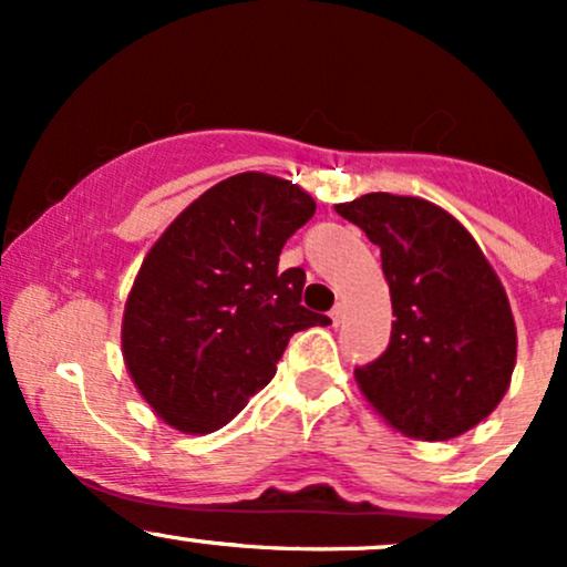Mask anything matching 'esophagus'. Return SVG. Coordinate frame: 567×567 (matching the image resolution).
Instances as JSON below:
<instances>
[{"instance_id":"obj_1","label":"esophagus","mask_w":567,"mask_h":567,"mask_svg":"<svg viewBox=\"0 0 567 567\" xmlns=\"http://www.w3.org/2000/svg\"><path fill=\"white\" fill-rule=\"evenodd\" d=\"M343 315H347V306L338 301L333 309H330V320H333V324H341L343 322Z\"/></svg>"}]
</instances>
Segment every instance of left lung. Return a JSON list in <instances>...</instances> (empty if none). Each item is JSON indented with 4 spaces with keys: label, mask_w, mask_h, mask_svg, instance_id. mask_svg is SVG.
Instances as JSON below:
<instances>
[{
    "label": "left lung",
    "mask_w": 567,
    "mask_h": 567,
    "mask_svg": "<svg viewBox=\"0 0 567 567\" xmlns=\"http://www.w3.org/2000/svg\"><path fill=\"white\" fill-rule=\"evenodd\" d=\"M381 247L392 338L354 370L389 426L413 440H453L504 400L517 328L504 285L474 237L434 202L375 192L336 205Z\"/></svg>",
    "instance_id": "obj_1"
}]
</instances>
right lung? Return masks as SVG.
Wrapping results in <instances>:
<instances>
[{
  "label": "right lung",
  "instance_id": "add662e5",
  "mask_svg": "<svg viewBox=\"0 0 567 567\" xmlns=\"http://www.w3.org/2000/svg\"><path fill=\"white\" fill-rule=\"evenodd\" d=\"M315 210L292 181L239 173L194 199L146 252L122 315V357L165 424L184 434L226 426L275 379L292 333L330 324L301 306L303 269H277Z\"/></svg>",
  "mask_w": 567,
  "mask_h": 567
}]
</instances>
